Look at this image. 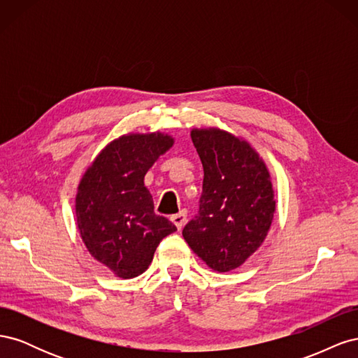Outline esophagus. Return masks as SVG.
Here are the masks:
<instances>
[{
  "mask_svg": "<svg viewBox=\"0 0 358 358\" xmlns=\"http://www.w3.org/2000/svg\"><path fill=\"white\" fill-rule=\"evenodd\" d=\"M171 222L175 224L176 227H178V230H180L183 225H185V222H187V212L185 210H180L179 213H176V215H171Z\"/></svg>",
  "mask_w": 358,
  "mask_h": 358,
  "instance_id": "esophagus-1",
  "label": "esophagus"
}]
</instances>
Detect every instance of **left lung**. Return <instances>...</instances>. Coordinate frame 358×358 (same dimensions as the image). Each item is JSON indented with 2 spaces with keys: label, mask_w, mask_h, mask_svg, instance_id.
Returning <instances> with one entry per match:
<instances>
[{
  "label": "left lung",
  "mask_w": 358,
  "mask_h": 358,
  "mask_svg": "<svg viewBox=\"0 0 358 358\" xmlns=\"http://www.w3.org/2000/svg\"><path fill=\"white\" fill-rule=\"evenodd\" d=\"M204 179L200 210L182 234L215 272L241 267L263 245L276 210L264 159L245 138L225 129L192 128Z\"/></svg>",
  "instance_id": "obj_1"
}]
</instances>
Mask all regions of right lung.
<instances>
[{
  "label": "right lung",
  "mask_w": 358,
  "mask_h": 358,
  "mask_svg": "<svg viewBox=\"0 0 358 358\" xmlns=\"http://www.w3.org/2000/svg\"><path fill=\"white\" fill-rule=\"evenodd\" d=\"M175 145L161 131L128 133L104 146L86 167L76 194V224L96 262L115 276L131 279L152 263L155 249L176 231L155 215L145 175Z\"/></svg>",
  "instance_id": "obj_1"
}]
</instances>
